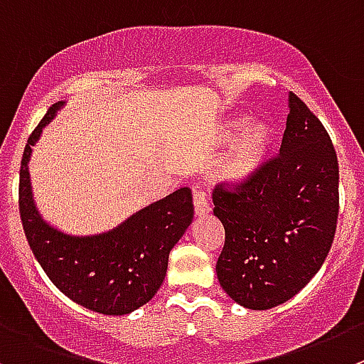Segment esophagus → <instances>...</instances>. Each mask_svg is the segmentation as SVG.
<instances>
[{
  "mask_svg": "<svg viewBox=\"0 0 364 364\" xmlns=\"http://www.w3.org/2000/svg\"><path fill=\"white\" fill-rule=\"evenodd\" d=\"M193 203H195L196 216H207L210 213V205L207 203V195L198 188H193Z\"/></svg>",
  "mask_w": 364,
  "mask_h": 364,
  "instance_id": "obj_1",
  "label": "esophagus"
}]
</instances>
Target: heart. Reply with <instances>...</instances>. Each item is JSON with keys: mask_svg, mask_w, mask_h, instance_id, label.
<instances>
[{"mask_svg": "<svg viewBox=\"0 0 364 364\" xmlns=\"http://www.w3.org/2000/svg\"><path fill=\"white\" fill-rule=\"evenodd\" d=\"M220 141L227 143L220 164V176L230 188H243L257 178L275 146V127L266 117H234L220 130Z\"/></svg>", "mask_w": 364, "mask_h": 364, "instance_id": "heart-1", "label": "heart"}]
</instances>
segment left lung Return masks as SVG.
Wrapping results in <instances>:
<instances>
[{"mask_svg": "<svg viewBox=\"0 0 364 364\" xmlns=\"http://www.w3.org/2000/svg\"><path fill=\"white\" fill-rule=\"evenodd\" d=\"M279 157L240 191L218 186L214 216L225 227L218 280L234 302L264 311L288 302L318 273L340 210V168L327 130L296 95Z\"/></svg>", "mask_w": 364, "mask_h": 364, "instance_id": "obj_1", "label": "left lung"}]
</instances>
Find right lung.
<instances>
[{
  "instance_id": "right-lung-1",
  "label": "right lung",
  "mask_w": 364,
  "mask_h": 364,
  "mask_svg": "<svg viewBox=\"0 0 364 364\" xmlns=\"http://www.w3.org/2000/svg\"><path fill=\"white\" fill-rule=\"evenodd\" d=\"M65 102L51 107L28 137L19 171V213L33 255L51 282L73 302L121 316L154 299L171 248L193 221V195L180 188L100 234H65L43 218L33 200L28 164L43 128Z\"/></svg>"
}]
</instances>
